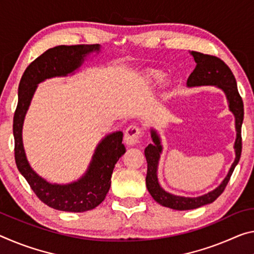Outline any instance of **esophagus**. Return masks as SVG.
Instances as JSON below:
<instances>
[{
	"mask_svg": "<svg viewBox=\"0 0 254 254\" xmlns=\"http://www.w3.org/2000/svg\"><path fill=\"white\" fill-rule=\"evenodd\" d=\"M142 136V128L138 124H131L124 131V142L128 146L135 144Z\"/></svg>",
	"mask_w": 254,
	"mask_h": 254,
	"instance_id": "34e87169",
	"label": "esophagus"
}]
</instances>
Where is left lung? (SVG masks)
<instances>
[{
    "label": "left lung",
    "instance_id": "1",
    "mask_svg": "<svg viewBox=\"0 0 254 254\" xmlns=\"http://www.w3.org/2000/svg\"><path fill=\"white\" fill-rule=\"evenodd\" d=\"M191 55L194 58L196 65L188 79V86H217L223 89L227 96L229 103V110L235 115V124H236V141H235V152L236 158L233 163L231 170L225 180L223 181L218 188L214 191L207 193L202 196L198 198H184V196L173 195L171 193L164 191L159 187L158 180H157V165H158L159 154L162 152V146L158 135L154 130H151V139L152 143H149L144 149V156L147 159V176H146V185L150 195L157 201L159 204L164 207L175 209V210H190L195 209L204 204L211 203L218 198L224 192L225 188L231 180V176L234 172V168L239 163L242 154V134H241V128H242L243 118H244V106L242 97L237 90V84L235 76L233 74L232 70L223 60L214 55L203 54L200 52H191Z\"/></svg>",
    "mask_w": 254,
    "mask_h": 254
}]
</instances>
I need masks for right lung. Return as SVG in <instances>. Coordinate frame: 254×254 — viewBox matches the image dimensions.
Here are the masks:
<instances>
[{"instance_id":"1","label":"right lung","mask_w":254,"mask_h":254,"mask_svg":"<svg viewBox=\"0 0 254 254\" xmlns=\"http://www.w3.org/2000/svg\"><path fill=\"white\" fill-rule=\"evenodd\" d=\"M94 51H99L98 44L50 48L28 65L19 83L18 105L13 116L15 164L38 199L56 210L83 212L99 206L111 188L115 164L127 150L122 143L123 132L107 135L96 149L86 175L78 182L67 185L46 182L31 170L27 162L21 138L22 123L37 84L52 76L71 73L81 65L84 56Z\"/></svg>"}]
</instances>
